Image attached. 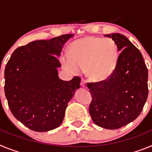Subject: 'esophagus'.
Listing matches in <instances>:
<instances>
[{"label": "esophagus", "mask_w": 152, "mask_h": 152, "mask_svg": "<svg viewBox=\"0 0 152 152\" xmlns=\"http://www.w3.org/2000/svg\"><path fill=\"white\" fill-rule=\"evenodd\" d=\"M80 85H81V87L82 88H85L86 87V80H84V79H81V82H80Z\"/></svg>", "instance_id": "esophagus-1"}]
</instances>
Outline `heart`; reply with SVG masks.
Wrapping results in <instances>:
<instances>
[{
  "instance_id": "1",
  "label": "heart",
  "mask_w": 152,
  "mask_h": 152,
  "mask_svg": "<svg viewBox=\"0 0 152 152\" xmlns=\"http://www.w3.org/2000/svg\"><path fill=\"white\" fill-rule=\"evenodd\" d=\"M120 51L110 38L86 36L73 42L69 54L61 58L62 67L71 74L85 68L86 75L94 82H103L113 75L117 68Z\"/></svg>"
}]
</instances>
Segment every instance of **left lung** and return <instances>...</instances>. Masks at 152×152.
I'll use <instances>...</instances> for the list:
<instances>
[{
  "mask_svg": "<svg viewBox=\"0 0 152 152\" xmlns=\"http://www.w3.org/2000/svg\"><path fill=\"white\" fill-rule=\"evenodd\" d=\"M104 36L116 42L121 52L108 80L87 84L92 96L89 113L98 126L116 129L134 121L142 112L148 94V69L140 51L126 36Z\"/></svg>",
  "mask_w": 152,
  "mask_h": 152,
  "instance_id": "8db88e82",
  "label": "left lung"
}]
</instances>
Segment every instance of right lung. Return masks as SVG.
Returning <instances> with one entry per match:
<instances>
[{"mask_svg": "<svg viewBox=\"0 0 152 152\" xmlns=\"http://www.w3.org/2000/svg\"><path fill=\"white\" fill-rule=\"evenodd\" d=\"M72 34L36 40L17 48L4 70V92L14 117L29 129L47 132L60 126L80 78L61 80L57 68L64 44Z\"/></svg>", "mask_w": 152, "mask_h": 152, "instance_id": "right-lung-1", "label": "right lung"}]
</instances>
